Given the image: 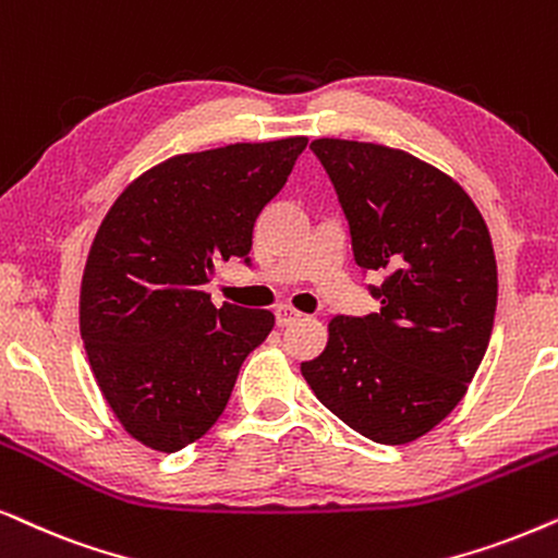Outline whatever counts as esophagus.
<instances>
[{
	"label": "esophagus",
	"instance_id": "1",
	"mask_svg": "<svg viewBox=\"0 0 558 558\" xmlns=\"http://www.w3.org/2000/svg\"><path fill=\"white\" fill-rule=\"evenodd\" d=\"M303 314L301 311H295L291 306H278L275 308V322H278V326H291L295 322H301Z\"/></svg>",
	"mask_w": 558,
	"mask_h": 558
}]
</instances>
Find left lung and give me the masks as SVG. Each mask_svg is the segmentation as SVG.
I'll return each instance as SVG.
<instances>
[{
	"label": "left lung",
	"instance_id": "left-lung-1",
	"mask_svg": "<svg viewBox=\"0 0 558 558\" xmlns=\"http://www.w3.org/2000/svg\"><path fill=\"white\" fill-rule=\"evenodd\" d=\"M311 150L349 221L354 259L383 275L380 311L333 316L301 373L349 428L377 444L428 434L464 398L487 352L497 265L466 191L411 153L322 137Z\"/></svg>",
	"mask_w": 558,
	"mask_h": 558
}]
</instances>
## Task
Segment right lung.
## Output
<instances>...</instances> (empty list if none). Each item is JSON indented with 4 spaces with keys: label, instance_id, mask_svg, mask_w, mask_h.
Returning <instances> with one entry per match:
<instances>
[{
    "label": "right lung",
    "instance_id": "add662e5",
    "mask_svg": "<svg viewBox=\"0 0 558 558\" xmlns=\"http://www.w3.org/2000/svg\"><path fill=\"white\" fill-rule=\"evenodd\" d=\"M308 137L185 153L145 170L104 217L81 280V339L124 430L178 451L225 413L242 362L272 331L263 308L204 291L219 263H250L252 227Z\"/></svg>",
    "mask_w": 558,
    "mask_h": 558
}]
</instances>
